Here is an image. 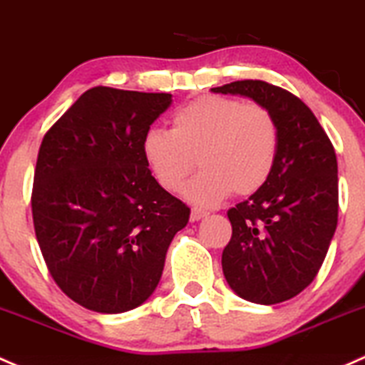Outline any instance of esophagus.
Returning a JSON list of instances; mask_svg holds the SVG:
<instances>
[{
	"label": "esophagus",
	"mask_w": 365,
	"mask_h": 365,
	"mask_svg": "<svg viewBox=\"0 0 365 365\" xmlns=\"http://www.w3.org/2000/svg\"><path fill=\"white\" fill-rule=\"evenodd\" d=\"M206 215H208V213H206L205 210L192 208V210H190V220H192V222H197V220H201V218H205Z\"/></svg>",
	"instance_id": "obj_1"
}]
</instances>
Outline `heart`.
<instances>
[{
    "label": "heart",
    "mask_w": 365,
    "mask_h": 365,
    "mask_svg": "<svg viewBox=\"0 0 365 365\" xmlns=\"http://www.w3.org/2000/svg\"><path fill=\"white\" fill-rule=\"evenodd\" d=\"M279 128L267 106L224 96H202L176 110L171 131L148 129L141 152L155 182L176 192L195 168L201 173L187 185L185 197L213 206L229 192L250 195L274 170Z\"/></svg>",
    "instance_id": "b5f03b06"
}]
</instances>
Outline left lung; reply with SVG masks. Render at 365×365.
Here are the masks:
<instances>
[{
  "label": "left lung",
  "mask_w": 365,
  "mask_h": 365,
  "mask_svg": "<svg viewBox=\"0 0 365 365\" xmlns=\"http://www.w3.org/2000/svg\"><path fill=\"white\" fill-rule=\"evenodd\" d=\"M250 98L273 112L279 150L267 182L227 212L232 236L222 269L240 297L257 304L289 301L313 282L337 225V160L312 110L262 80L212 89Z\"/></svg>",
  "instance_id": "obj_1"
}]
</instances>
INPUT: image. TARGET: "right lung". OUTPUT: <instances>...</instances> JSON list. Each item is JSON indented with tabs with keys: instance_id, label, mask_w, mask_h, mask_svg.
Listing matches in <instances>:
<instances>
[{
	"instance_id": "right-lung-1",
	"label": "right lung",
	"mask_w": 365,
	"mask_h": 365,
	"mask_svg": "<svg viewBox=\"0 0 365 365\" xmlns=\"http://www.w3.org/2000/svg\"><path fill=\"white\" fill-rule=\"evenodd\" d=\"M166 92L92 87L48 129L34 170V232L53 282L98 313L143 304L190 210L148 170L141 141Z\"/></svg>"
}]
</instances>
